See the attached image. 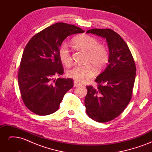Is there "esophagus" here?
Returning <instances> with one entry per match:
<instances>
[{"instance_id":"esophagus-1","label":"esophagus","mask_w":152,"mask_h":152,"mask_svg":"<svg viewBox=\"0 0 152 152\" xmlns=\"http://www.w3.org/2000/svg\"><path fill=\"white\" fill-rule=\"evenodd\" d=\"M73 86H74V87H77V86H80V84L78 82L75 80L74 82H73Z\"/></svg>"}]
</instances>
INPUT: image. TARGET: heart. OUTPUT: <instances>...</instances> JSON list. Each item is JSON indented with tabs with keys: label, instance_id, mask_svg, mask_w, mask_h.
Wrapping results in <instances>:
<instances>
[{
	"label": "heart",
	"instance_id": "1",
	"mask_svg": "<svg viewBox=\"0 0 152 152\" xmlns=\"http://www.w3.org/2000/svg\"><path fill=\"white\" fill-rule=\"evenodd\" d=\"M72 42L76 48L87 53L86 63L92 64L96 69L99 70L107 65L109 59L108 50L103 45L99 44L96 38L88 35H80L73 39ZM58 54L64 65H71L72 55L66 43L63 42L59 46ZM93 75L94 70L89 64L75 65L66 72L67 77L79 82H85Z\"/></svg>",
	"mask_w": 152,
	"mask_h": 152
}]
</instances>
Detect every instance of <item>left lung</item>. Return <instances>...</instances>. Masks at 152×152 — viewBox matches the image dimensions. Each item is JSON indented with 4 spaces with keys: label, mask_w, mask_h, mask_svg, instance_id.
Segmentation results:
<instances>
[{
    "label": "left lung",
    "mask_w": 152,
    "mask_h": 152,
    "mask_svg": "<svg viewBox=\"0 0 152 152\" xmlns=\"http://www.w3.org/2000/svg\"><path fill=\"white\" fill-rule=\"evenodd\" d=\"M86 33L102 37L108 42V65L95 79L96 88L86 86L84 100L87 115L98 122H107L120 115L130 102L136 77L135 62L126 42L113 30L94 28Z\"/></svg>",
    "instance_id": "obj_1"
}]
</instances>
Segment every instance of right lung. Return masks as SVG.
Returning a JSON list of instances; mask_svg holds the SVG:
<instances>
[{
	"mask_svg": "<svg viewBox=\"0 0 152 152\" xmlns=\"http://www.w3.org/2000/svg\"><path fill=\"white\" fill-rule=\"evenodd\" d=\"M84 32L75 25L57 23L36 34L26 44L18 80L23 102L31 112L48 115L58 110L73 86L72 79H54L64 72L59 48L68 36Z\"/></svg>",
	"mask_w": 152,
	"mask_h": 152,
	"instance_id": "obj_1",
	"label": "right lung"
}]
</instances>
